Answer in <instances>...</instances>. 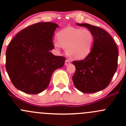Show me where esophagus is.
<instances>
[{
	"instance_id": "esophagus-1",
	"label": "esophagus",
	"mask_w": 126,
	"mask_h": 126,
	"mask_svg": "<svg viewBox=\"0 0 126 126\" xmlns=\"http://www.w3.org/2000/svg\"><path fill=\"white\" fill-rule=\"evenodd\" d=\"M71 63L70 61L69 60H66L65 61V63H64V64H65V66H67L68 65V64H69Z\"/></svg>"
}]
</instances>
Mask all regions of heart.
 <instances>
[{"mask_svg":"<svg viewBox=\"0 0 126 126\" xmlns=\"http://www.w3.org/2000/svg\"><path fill=\"white\" fill-rule=\"evenodd\" d=\"M57 39L54 46L57 50L62 47L66 49L68 57L80 60L87 57L92 51L94 43V36L88 29L69 27L57 33Z\"/></svg>","mask_w":126,"mask_h":126,"instance_id":"heart-1","label":"heart"}]
</instances>
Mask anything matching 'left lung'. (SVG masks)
I'll return each instance as SVG.
<instances>
[{"label": "left lung", "instance_id": "obj_1", "mask_svg": "<svg viewBox=\"0 0 126 126\" xmlns=\"http://www.w3.org/2000/svg\"><path fill=\"white\" fill-rule=\"evenodd\" d=\"M76 24L92 32L94 43L92 51L87 57L72 62L76 66L72 81L81 92H97L108 87L117 69V46L109 33L101 28L88 24Z\"/></svg>", "mask_w": 126, "mask_h": 126}]
</instances>
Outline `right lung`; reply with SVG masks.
I'll return each mask as SVG.
<instances>
[{"label": "right lung", "mask_w": 126, "mask_h": 126, "mask_svg": "<svg viewBox=\"0 0 126 126\" xmlns=\"http://www.w3.org/2000/svg\"><path fill=\"white\" fill-rule=\"evenodd\" d=\"M58 25L39 22L16 34L6 51V70L13 85L27 94L47 88L54 71L63 67L66 58L50 52Z\"/></svg>", "instance_id": "1"}]
</instances>
